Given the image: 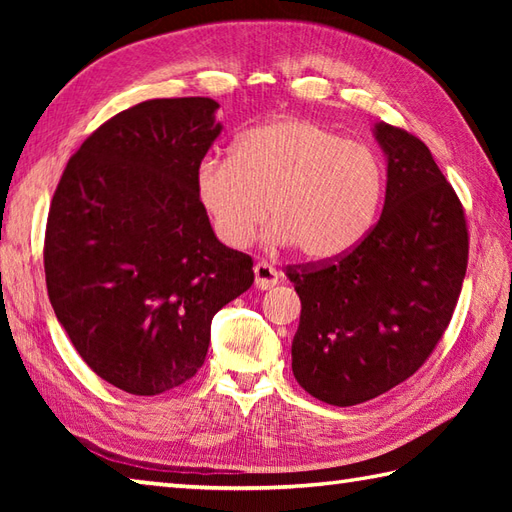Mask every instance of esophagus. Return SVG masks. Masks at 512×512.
Wrapping results in <instances>:
<instances>
[{
	"instance_id": "34e87169",
	"label": "esophagus",
	"mask_w": 512,
	"mask_h": 512,
	"mask_svg": "<svg viewBox=\"0 0 512 512\" xmlns=\"http://www.w3.org/2000/svg\"><path fill=\"white\" fill-rule=\"evenodd\" d=\"M253 273H255V286L259 290H270L279 284V273L266 262H257L253 266Z\"/></svg>"
}]
</instances>
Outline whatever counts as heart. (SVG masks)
<instances>
[{"label":"heart","instance_id":"1","mask_svg":"<svg viewBox=\"0 0 512 512\" xmlns=\"http://www.w3.org/2000/svg\"><path fill=\"white\" fill-rule=\"evenodd\" d=\"M193 187L226 248H246L268 211L270 244L332 262L372 231L385 171L369 147L310 118L277 116L239 134L231 158H204Z\"/></svg>","mask_w":512,"mask_h":512}]
</instances>
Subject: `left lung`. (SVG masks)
<instances>
[{"mask_svg": "<svg viewBox=\"0 0 512 512\" xmlns=\"http://www.w3.org/2000/svg\"><path fill=\"white\" fill-rule=\"evenodd\" d=\"M387 160L383 215L350 255L288 268L301 299L292 372L334 407L372 400L427 361L469 259L458 195L420 138L374 123Z\"/></svg>", "mask_w": 512, "mask_h": 512, "instance_id": "left-lung-1", "label": "left lung"}]
</instances>
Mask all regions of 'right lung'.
I'll list each match as a JSON object with an SVG mask.
<instances>
[{
	"label": "right lung",
	"instance_id": "right-lung-1",
	"mask_svg": "<svg viewBox=\"0 0 512 512\" xmlns=\"http://www.w3.org/2000/svg\"><path fill=\"white\" fill-rule=\"evenodd\" d=\"M213 99H154L116 114L70 158L50 204L48 297L81 358L134 396L202 367L211 321L253 286L195 198V169L222 132Z\"/></svg>",
	"mask_w": 512,
	"mask_h": 512
}]
</instances>
